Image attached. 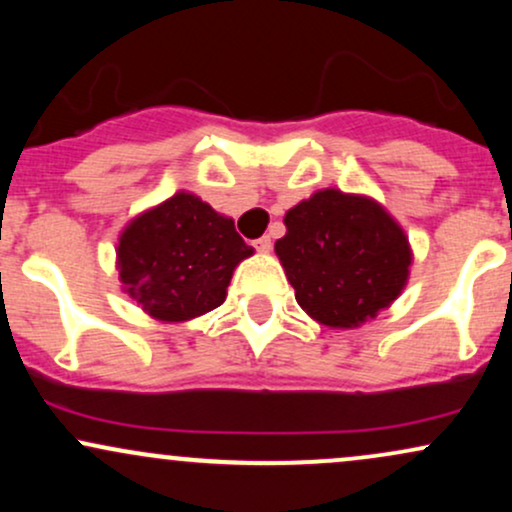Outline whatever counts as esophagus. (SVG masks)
<instances>
[{"instance_id": "34e87169", "label": "esophagus", "mask_w": 512, "mask_h": 512, "mask_svg": "<svg viewBox=\"0 0 512 512\" xmlns=\"http://www.w3.org/2000/svg\"><path fill=\"white\" fill-rule=\"evenodd\" d=\"M255 248H257V252H269V250H272V238H269V236L257 238Z\"/></svg>"}]
</instances>
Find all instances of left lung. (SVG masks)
I'll return each instance as SVG.
<instances>
[{
    "label": "left lung",
    "instance_id": "left-lung-1",
    "mask_svg": "<svg viewBox=\"0 0 512 512\" xmlns=\"http://www.w3.org/2000/svg\"><path fill=\"white\" fill-rule=\"evenodd\" d=\"M284 223L274 252L298 305L320 325H363L407 286L409 240L375 199L327 187L286 211Z\"/></svg>",
    "mask_w": 512,
    "mask_h": 512
}]
</instances>
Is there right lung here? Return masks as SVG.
Instances as JSON below:
<instances>
[{"instance_id":"add662e5","label":"right lung","mask_w":512,"mask_h":512,"mask_svg":"<svg viewBox=\"0 0 512 512\" xmlns=\"http://www.w3.org/2000/svg\"><path fill=\"white\" fill-rule=\"evenodd\" d=\"M233 219L175 192L127 223L117 243L122 289L161 322H185L226 301L233 269L252 255Z\"/></svg>"}]
</instances>
